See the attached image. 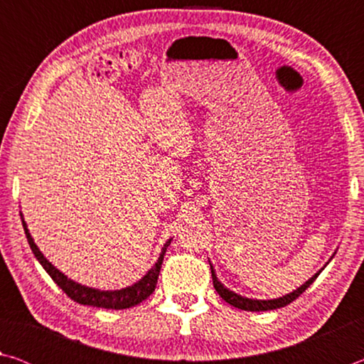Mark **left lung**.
I'll return each instance as SVG.
<instances>
[{
	"mask_svg": "<svg viewBox=\"0 0 364 364\" xmlns=\"http://www.w3.org/2000/svg\"><path fill=\"white\" fill-rule=\"evenodd\" d=\"M334 255H336V252H334V254H332V257L329 258L328 263L332 260V258H334ZM208 262H210V260H208ZM328 263H326V264H328ZM326 264H324L321 269L316 271V273L313 274L310 279L305 281L300 287L295 289V291L289 292L286 295H282V297L268 299V300L249 299V297H244V295H241V294H236L234 291H231L230 287H226L223 282L218 279V276H217V273H215V268H213L212 263H210V269H212V279H213L215 291H217L220 297L223 299L225 301H228V304L239 308V310H245V311H268V310H278V308L286 306V305L291 304V301H294L295 299H297L300 294H304L306 289L310 287V284H313V281L318 278L319 273H321V271L326 268Z\"/></svg>",
	"mask_w": 364,
	"mask_h": 364,
	"instance_id": "8db88e82",
	"label": "left lung"
}]
</instances>
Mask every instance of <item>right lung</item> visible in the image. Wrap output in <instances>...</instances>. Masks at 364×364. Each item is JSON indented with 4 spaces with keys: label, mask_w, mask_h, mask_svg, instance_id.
Listing matches in <instances>:
<instances>
[{
    "label": "right lung",
    "mask_w": 364,
    "mask_h": 364,
    "mask_svg": "<svg viewBox=\"0 0 364 364\" xmlns=\"http://www.w3.org/2000/svg\"><path fill=\"white\" fill-rule=\"evenodd\" d=\"M21 220H22L23 231H26L28 245L30 249H32L36 260L40 262V264L45 268L46 273L51 276L53 281L56 282V284L63 289V291L69 295L73 301H77V304L96 306V308H107V310H125V308L136 306L138 304H141V301L149 297L154 291H156L159 273L164 262V255L171 242V237L167 239V242L164 244L157 262L146 271V274L139 281L123 289H115V291H101V289L83 286L77 281L67 278L63 271H59L45 255H43V252L38 249V245L35 244L32 234L28 231L26 220H23L22 212H21Z\"/></svg>",
    "instance_id": "1"
}]
</instances>
